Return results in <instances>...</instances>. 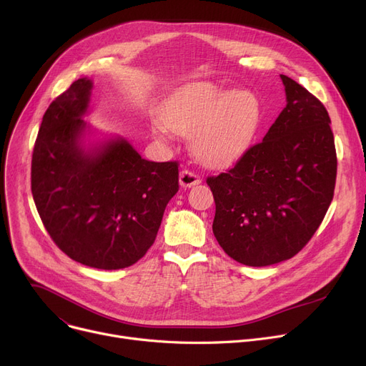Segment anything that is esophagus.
<instances>
[{
    "mask_svg": "<svg viewBox=\"0 0 366 366\" xmlns=\"http://www.w3.org/2000/svg\"><path fill=\"white\" fill-rule=\"evenodd\" d=\"M200 182H202V179H200V177L197 175L196 172L189 170V169H182L179 172V184H181V187L189 188V187H194V185L200 184Z\"/></svg>",
    "mask_w": 366,
    "mask_h": 366,
    "instance_id": "esophagus-1",
    "label": "esophagus"
}]
</instances>
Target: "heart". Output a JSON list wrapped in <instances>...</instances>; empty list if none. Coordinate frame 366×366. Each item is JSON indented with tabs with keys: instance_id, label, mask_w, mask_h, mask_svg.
Instances as JSON below:
<instances>
[{
	"instance_id": "heart-1",
	"label": "heart",
	"mask_w": 366,
	"mask_h": 366,
	"mask_svg": "<svg viewBox=\"0 0 366 366\" xmlns=\"http://www.w3.org/2000/svg\"><path fill=\"white\" fill-rule=\"evenodd\" d=\"M164 124H156L159 134L167 129L181 134L193 131L196 156L209 166H224L237 160L251 145L262 120L258 96L251 90H225L210 83H197L181 90L164 105Z\"/></svg>"
}]
</instances>
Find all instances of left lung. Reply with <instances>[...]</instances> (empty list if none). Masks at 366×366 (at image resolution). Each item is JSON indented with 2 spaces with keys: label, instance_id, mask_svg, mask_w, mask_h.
<instances>
[{
  "label": "left lung",
  "instance_id": "obj_1",
  "mask_svg": "<svg viewBox=\"0 0 366 366\" xmlns=\"http://www.w3.org/2000/svg\"><path fill=\"white\" fill-rule=\"evenodd\" d=\"M286 107L261 142L206 182L215 199L214 234L240 264L295 257L328 210L337 179L330 114L305 87L280 75Z\"/></svg>",
  "mask_w": 366,
  "mask_h": 366
}]
</instances>
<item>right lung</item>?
I'll return each instance as SVG.
<instances>
[{
  "instance_id": "1",
  "label": "right lung",
  "mask_w": 366,
  "mask_h": 366,
  "mask_svg": "<svg viewBox=\"0 0 366 366\" xmlns=\"http://www.w3.org/2000/svg\"><path fill=\"white\" fill-rule=\"evenodd\" d=\"M92 81L79 79L49 105L34 145L31 191L51 240L101 270L138 262L179 189L178 162L142 159L124 139L86 151L80 138Z\"/></svg>"
}]
</instances>
